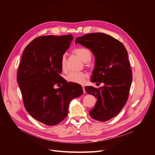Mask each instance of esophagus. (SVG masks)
Returning a JSON list of instances; mask_svg holds the SVG:
<instances>
[{
	"mask_svg": "<svg viewBox=\"0 0 155 155\" xmlns=\"http://www.w3.org/2000/svg\"><path fill=\"white\" fill-rule=\"evenodd\" d=\"M85 86L84 85H82V88H83V93H86V91H85V89H84Z\"/></svg>",
	"mask_w": 155,
	"mask_h": 155,
	"instance_id": "34e87169",
	"label": "esophagus"
}]
</instances>
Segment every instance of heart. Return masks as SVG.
I'll return each mask as SVG.
<instances>
[{
	"instance_id": "heart-1",
	"label": "heart",
	"mask_w": 155,
	"mask_h": 155,
	"mask_svg": "<svg viewBox=\"0 0 155 155\" xmlns=\"http://www.w3.org/2000/svg\"><path fill=\"white\" fill-rule=\"evenodd\" d=\"M74 52L79 57L80 59L87 63L90 62L91 57L92 53L90 50L83 47H79L75 48L74 50ZM61 68L62 71H65L67 69V66H66V57L65 54H63L61 58ZM86 75L84 73L81 72H72L69 73L66 76V80L70 83H74L77 84H83L84 83L86 80Z\"/></svg>"
}]
</instances>
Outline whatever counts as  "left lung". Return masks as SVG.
Here are the masks:
<instances>
[{
  "label": "left lung",
  "mask_w": 155,
  "mask_h": 155,
  "mask_svg": "<svg viewBox=\"0 0 155 155\" xmlns=\"http://www.w3.org/2000/svg\"><path fill=\"white\" fill-rule=\"evenodd\" d=\"M75 43L92 51L95 56V65L91 81L104 84L99 88L84 87L88 94L97 99L90 115L99 121L112 119L126 104L132 80L127 50L119 40L100 32L77 37Z\"/></svg>",
  "instance_id": "left-lung-1"
}]
</instances>
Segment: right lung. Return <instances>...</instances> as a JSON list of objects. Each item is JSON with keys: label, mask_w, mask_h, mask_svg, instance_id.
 <instances>
[{"label": "right lung", "mask_w": 155, "mask_h": 155, "mask_svg": "<svg viewBox=\"0 0 155 155\" xmlns=\"http://www.w3.org/2000/svg\"><path fill=\"white\" fill-rule=\"evenodd\" d=\"M73 40L72 34L35 38L25 49L17 74L24 105L36 120L48 126L61 123L69 103L83 94L80 84L69 83L60 74L61 58ZM61 83L58 89L54 84Z\"/></svg>", "instance_id": "add662e5"}]
</instances>
